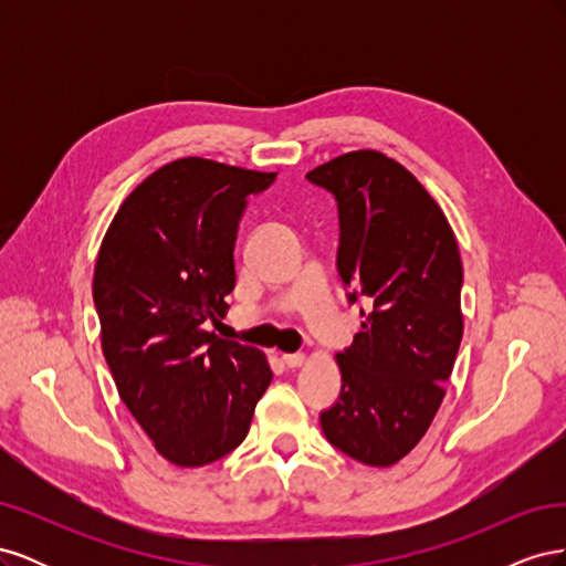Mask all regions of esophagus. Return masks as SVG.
I'll list each match as a JSON object with an SVG mask.
<instances>
[{"label": "esophagus", "instance_id": "34e87169", "mask_svg": "<svg viewBox=\"0 0 566 566\" xmlns=\"http://www.w3.org/2000/svg\"><path fill=\"white\" fill-rule=\"evenodd\" d=\"M281 358H283V364H285L287 368H300V366L306 361L304 354H283Z\"/></svg>", "mask_w": 566, "mask_h": 566}]
</instances>
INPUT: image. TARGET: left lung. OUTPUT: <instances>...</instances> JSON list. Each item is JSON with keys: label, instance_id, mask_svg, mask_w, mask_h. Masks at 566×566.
I'll return each instance as SVG.
<instances>
[{"label": "left lung", "instance_id": "left-lung-1", "mask_svg": "<svg viewBox=\"0 0 566 566\" xmlns=\"http://www.w3.org/2000/svg\"><path fill=\"white\" fill-rule=\"evenodd\" d=\"M339 212L337 271L370 302L361 333L335 354L342 391L321 413L335 449L397 465L430 430L462 339V262L439 202L385 153L361 148L314 167Z\"/></svg>", "mask_w": 566, "mask_h": 566}]
</instances>
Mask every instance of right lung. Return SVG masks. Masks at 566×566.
I'll return each instance as SVG.
<instances>
[{
  "instance_id": "right-lung-1",
  "label": "right lung",
  "mask_w": 566,
  "mask_h": 566,
  "mask_svg": "<svg viewBox=\"0 0 566 566\" xmlns=\"http://www.w3.org/2000/svg\"><path fill=\"white\" fill-rule=\"evenodd\" d=\"M276 172L179 158L123 200L101 241L94 304L119 399L177 468L224 458L271 385L266 354L205 331L235 287L245 198Z\"/></svg>"
}]
</instances>
